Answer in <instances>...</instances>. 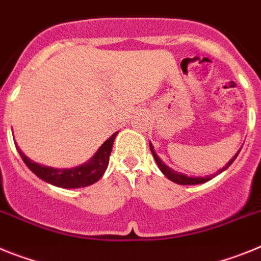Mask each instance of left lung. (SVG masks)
I'll return each mask as SVG.
<instances>
[{"instance_id": "8db88e82", "label": "left lung", "mask_w": 261, "mask_h": 261, "mask_svg": "<svg viewBox=\"0 0 261 261\" xmlns=\"http://www.w3.org/2000/svg\"><path fill=\"white\" fill-rule=\"evenodd\" d=\"M149 148H151V152H152V156L153 159H155V162L156 164H158V167L160 168V171L163 172V174H164L165 177L168 178V180L173 181V182H176V184H180V185H197V184H203V182H206V181H209L212 180L213 177H215L217 174L222 173L223 171H226V169L230 167L231 164H232V162H234L235 159H237L238 153L240 152V149H242V147H240V149L238 151L237 153L234 155V158L231 159L230 162L227 163V164L223 167V168L219 169L218 172H215L214 174H210V176H203V177H201V176H198V177H194V176H188V174H184V173H181V172H177V171H174V169L169 168L168 165H165L164 163H163V160L158 156V153L155 152V149H153V146L152 143L149 142Z\"/></svg>"}]
</instances>
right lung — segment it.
I'll return each instance as SVG.
<instances>
[{
    "label": "right lung",
    "instance_id": "right-lung-1",
    "mask_svg": "<svg viewBox=\"0 0 261 261\" xmlns=\"http://www.w3.org/2000/svg\"><path fill=\"white\" fill-rule=\"evenodd\" d=\"M117 134L118 133H114L106 142H103L102 146L97 149V152L87 163L77 165L73 168L60 169L38 164V163L33 162L31 159L27 158L17 144H15V147H17L18 153L21 155L24 164L40 180L46 181L51 185H55V187L64 188V189H76V188L89 187V185L94 184L102 177L109 165V158H110V153H112L113 143H114Z\"/></svg>",
    "mask_w": 261,
    "mask_h": 261
}]
</instances>
